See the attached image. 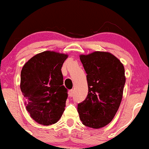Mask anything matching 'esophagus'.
I'll use <instances>...</instances> for the list:
<instances>
[{"label":"esophagus","instance_id":"obj_1","mask_svg":"<svg viewBox=\"0 0 149 149\" xmlns=\"http://www.w3.org/2000/svg\"><path fill=\"white\" fill-rule=\"evenodd\" d=\"M68 95H69L70 97H72V96H73V95H74V90H70L69 91H68Z\"/></svg>","mask_w":149,"mask_h":149}]
</instances>
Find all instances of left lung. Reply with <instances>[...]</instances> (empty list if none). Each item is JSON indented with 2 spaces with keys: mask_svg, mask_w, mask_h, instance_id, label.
<instances>
[{
  "mask_svg": "<svg viewBox=\"0 0 149 149\" xmlns=\"http://www.w3.org/2000/svg\"><path fill=\"white\" fill-rule=\"evenodd\" d=\"M79 58L88 86L86 98L78 104L80 120L86 126L101 128L112 120L119 108L125 83L124 66L107 52L81 54Z\"/></svg>",
  "mask_w": 149,
  "mask_h": 149,
  "instance_id": "1",
  "label": "left lung"
}]
</instances>
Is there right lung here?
<instances>
[{"mask_svg":"<svg viewBox=\"0 0 149 149\" xmlns=\"http://www.w3.org/2000/svg\"><path fill=\"white\" fill-rule=\"evenodd\" d=\"M68 54L45 51L23 66L20 88L30 116L38 123L49 125L62 116L68 97L61 68Z\"/></svg>","mask_w":149,"mask_h":149,"instance_id":"add662e5","label":"right lung"}]
</instances>
